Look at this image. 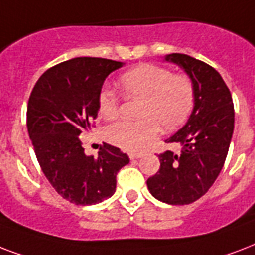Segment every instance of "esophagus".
<instances>
[{"label":"esophagus","mask_w":255,"mask_h":255,"mask_svg":"<svg viewBox=\"0 0 255 255\" xmlns=\"http://www.w3.org/2000/svg\"><path fill=\"white\" fill-rule=\"evenodd\" d=\"M129 155V159L131 160H135V159H139L141 156V153L140 152H129L128 153Z\"/></svg>","instance_id":"esophagus-1"}]
</instances>
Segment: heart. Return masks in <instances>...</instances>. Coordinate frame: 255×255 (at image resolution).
<instances>
[{
	"label": "heart",
	"instance_id": "1",
	"mask_svg": "<svg viewBox=\"0 0 255 255\" xmlns=\"http://www.w3.org/2000/svg\"><path fill=\"white\" fill-rule=\"evenodd\" d=\"M119 84L128 99H141L139 120H118L106 128V139L128 151H140L159 133L172 131L187 120L195 104V85L186 73H172L170 68L143 64L120 76ZM122 99L110 87H103L97 96V110L106 119H114Z\"/></svg>",
	"mask_w": 255,
	"mask_h": 255
}]
</instances>
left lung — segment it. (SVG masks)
I'll return each instance as SVG.
<instances>
[{"label": "left lung", "mask_w": 255, "mask_h": 255, "mask_svg": "<svg viewBox=\"0 0 255 255\" xmlns=\"http://www.w3.org/2000/svg\"><path fill=\"white\" fill-rule=\"evenodd\" d=\"M166 60L192 79L195 106L187 124L166 141L179 151L159 155L160 168L147 179V187L159 201L182 206L203 197L218 178L234 131V104L222 76L209 64L180 53Z\"/></svg>", "instance_id": "1"}]
</instances>
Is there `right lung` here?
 Returning a JSON list of instances; mask_svg holds the SVG:
<instances>
[{
	"instance_id": "add662e5",
	"label": "right lung",
	"mask_w": 255,
	"mask_h": 255,
	"mask_svg": "<svg viewBox=\"0 0 255 255\" xmlns=\"http://www.w3.org/2000/svg\"><path fill=\"white\" fill-rule=\"evenodd\" d=\"M122 63L76 57L49 68L29 96L26 126L38 164L56 191L77 206L96 205L116 190V175L129 163L127 153L104 144L87 156L79 136L93 127L97 96Z\"/></svg>"
}]
</instances>
